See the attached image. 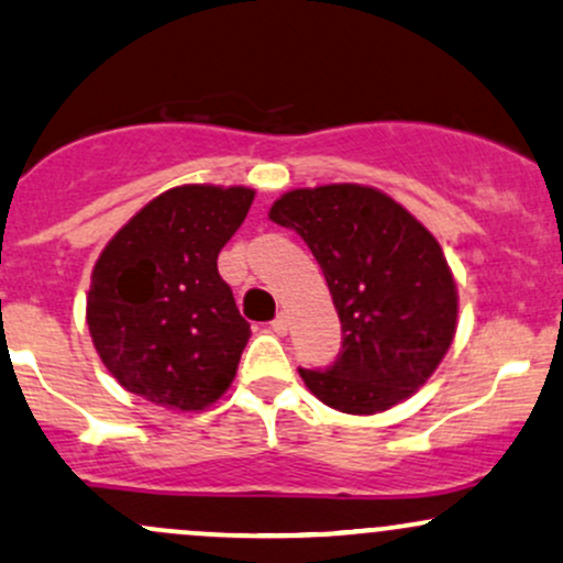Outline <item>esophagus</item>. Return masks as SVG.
Here are the masks:
<instances>
[{
    "label": "esophagus",
    "mask_w": 563,
    "mask_h": 563,
    "mask_svg": "<svg viewBox=\"0 0 563 563\" xmlns=\"http://www.w3.org/2000/svg\"><path fill=\"white\" fill-rule=\"evenodd\" d=\"M269 325H272V331L277 333V336H286V333H288V325H291V323H288V314H286V312H280V314H277L275 320H272Z\"/></svg>",
    "instance_id": "1"
}]
</instances>
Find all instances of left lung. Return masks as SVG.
Returning a JSON list of instances; mask_svg holds the SVG:
<instances>
[{
    "instance_id": "obj_1",
    "label": "left lung",
    "mask_w": 563,
    "mask_h": 563,
    "mask_svg": "<svg viewBox=\"0 0 563 563\" xmlns=\"http://www.w3.org/2000/svg\"><path fill=\"white\" fill-rule=\"evenodd\" d=\"M269 219L310 245L342 320L325 372L307 390L344 413H379L417 393L456 333L460 296L441 245L390 195L363 184L291 189Z\"/></svg>"
}]
</instances>
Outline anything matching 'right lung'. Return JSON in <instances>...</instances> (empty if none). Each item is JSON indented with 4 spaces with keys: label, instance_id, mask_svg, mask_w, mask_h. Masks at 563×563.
<instances>
[{
    "label": "right lung",
    "instance_id": "right-lung-1",
    "mask_svg": "<svg viewBox=\"0 0 563 563\" xmlns=\"http://www.w3.org/2000/svg\"><path fill=\"white\" fill-rule=\"evenodd\" d=\"M256 191L184 184L146 202L90 275L92 347L128 393L202 411L230 390L251 325L216 258Z\"/></svg>",
    "mask_w": 563,
    "mask_h": 563
}]
</instances>
